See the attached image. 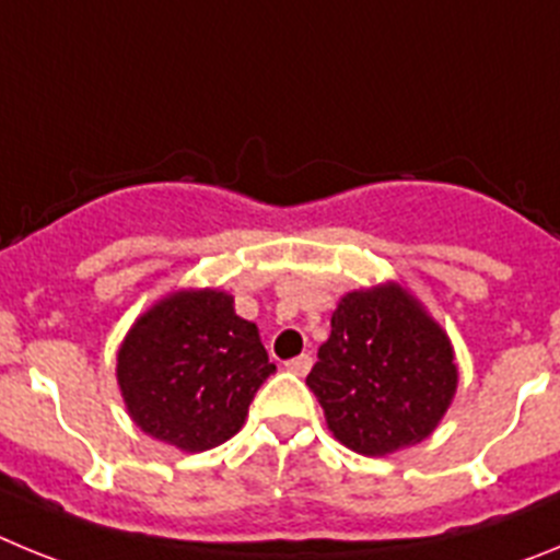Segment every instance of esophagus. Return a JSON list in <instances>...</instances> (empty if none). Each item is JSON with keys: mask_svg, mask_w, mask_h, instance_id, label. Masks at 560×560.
I'll return each mask as SVG.
<instances>
[{"mask_svg": "<svg viewBox=\"0 0 560 560\" xmlns=\"http://www.w3.org/2000/svg\"><path fill=\"white\" fill-rule=\"evenodd\" d=\"M311 364H314V359H311L308 353H303V355H296V359L285 361V370H289V373H294V375H308Z\"/></svg>", "mask_w": 560, "mask_h": 560, "instance_id": "obj_1", "label": "esophagus"}]
</instances>
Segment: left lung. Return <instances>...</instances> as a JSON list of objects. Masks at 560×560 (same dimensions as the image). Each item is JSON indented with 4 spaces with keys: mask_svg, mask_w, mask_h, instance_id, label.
Wrapping results in <instances>:
<instances>
[{
    "mask_svg": "<svg viewBox=\"0 0 560 560\" xmlns=\"http://www.w3.org/2000/svg\"><path fill=\"white\" fill-rule=\"evenodd\" d=\"M452 339L400 283L348 291L305 384L350 452L387 457L438 429L457 393Z\"/></svg>",
    "mask_w": 560,
    "mask_h": 560,
    "instance_id": "obj_1",
    "label": "left lung"
}]
</instances>
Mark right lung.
Returning a JSON list of instances; mask_svg holds the SVG:
<instances>
[{"instance_id":"obj_1","label":"right lung","mask_w":560,"mask_h":560,"mask_svg":"<svg viewBox=\"0 0 560 560\" xmlns=\"http://www.w3.org/2000/svg\"><path fill=\"white\" fill-rule=\"evenodd\" d=\"M257 325L235 314L221 289H179L128 328L117 384L128 418L187 454L241 432L249 404L275 373Z\"/></svg>"}]
</instances>
